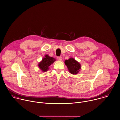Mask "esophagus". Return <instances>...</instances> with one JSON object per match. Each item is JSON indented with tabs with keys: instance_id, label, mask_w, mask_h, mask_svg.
Instances as JSON below:
<instances>
[{
	"instance_id": "esophagus-1",
	"label": "esophagus",
	"mask_w": 120,
	"mask_h": 120,
	"mask_svg": "<svg viewBox=\"0 0 120 120\" xmlns=\"http://www.w3.org/2000/svg\"><path fill=\"white\" fill-rule=\"evenodd\" d=\"M57 59L59 61H61L62 60V58L61 57H58L57 58Z\"/></svg>"
}]
</instances>
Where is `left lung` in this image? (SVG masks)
<instances>
[{
	"mask_svg": "<svg viewBox=\"0 0 120 120\" xmlns=\"http://www.w3.org/2000/svg\"><path fill=\"white\" fill-rule=\"evenodd\" d=\"M65 64L67 66L69 72L72 75H76L78 74L81 68L80 63L72 58L66 60L65 61Z\"/></svg>",
	"mask_w": 120,
	"mask_h": 120,
	"instance_id": "8db88e82",
	"label": "left lung"
}]
</instances>
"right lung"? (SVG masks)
<instances>
[{
    "label": "right lung",
    "instance_id": "right-lung-1",
    "mask_svg": "<svg viewBox=\"0 0 120 120\" xmlns=\"http://www.w3.org/2000/svg\"><path fill=\"white\" fill-rule=\"evenodd\" d=\"M56 60L53 57L46 54L38 64V66L42 72H46L49 69V66L52 64Z\"/></svg>",
    "mask_w": 120,
    "mask_h": 120
}]
</instances>
